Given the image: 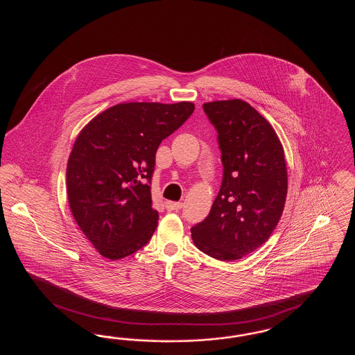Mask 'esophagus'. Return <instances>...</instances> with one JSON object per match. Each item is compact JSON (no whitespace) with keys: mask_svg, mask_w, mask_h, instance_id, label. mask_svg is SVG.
<instances>
[{"mask_svg":"<svg viewBox=\"0 0 355 355\" xmlns=\"http://www.w3.org/2000/svg\"><path fill=\"white\" fill-rule=\"evenodd\" d=\"M165 207H166V210H169V211H178V210H181L182 203L168 201V202L165 203Z\"/></svg>","mask_w":355,"mask_h":355,"instance_id":"34e87169","label":"esophagus"}]
</instances>
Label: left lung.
Here are the masks:
<instances>
[{
  "label": "left lung",
  "instance_id": "8db88e82",
  "mask_svg": "<svg viewBox=\"0 0 355 355\" xmlns=\"http://www.w3.org/2000/svg\"><path fill=\"white\" fill-rule=\"evenodd\" d=\"M223 166L209 216L191 227L196 246L220 261H236L263 245L282 216L287 194L284 148L270 123L248 102H207Z\"/></svg>",
  "mask_w": 355,
  "mask_h": 355
}]
</instances>
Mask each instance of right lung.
<instances>
[{"instance_id":"right-lung-1","label":"right lung","mask_w":355,"mask_h":355,"mask_svg":"<svg viewBox=\"0 0 355 355\" xmlns=\"http://www.w3.org/2000/svg\"><path fill=\"white\" fill-rule=\"evenodd\" d=\"M193 112L191 102L119 103L77 137L67 168L69 205L103 257H128L150 241L158 223L150 191L155 153Z\"/></svg>"}]
</instances>
